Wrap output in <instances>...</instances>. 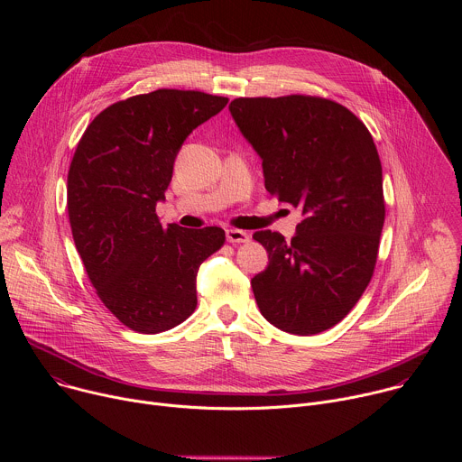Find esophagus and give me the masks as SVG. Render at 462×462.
Listing matches in <instances>:
<instances>
[{"label":"esophagus","mask_w":462,"mask_h":462,"mask_svg":"<svg viewBox=\"0 0 462 462\" xmlns=\"http://www.w3.org/2000/svg\"><path fill=\"white\" fill-rule=\"evenodd\" d=\"M226 241L228 243H234V245H239V243H248L250 241V236L243 230H237V228H230L226 230Z\"/></svg>","instance_id":"1"}]
</instances>
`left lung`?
Wrapping results in <instances>:
<instances>
[{"instance_id": "1", "label": "left lung", "mask_w": 462, "mask_h": 462, "mask_svg": "<svg viewBox=\"0 0 462 462\" xmlns=\"http://www.w3.org/2000/svg\"><path fill=\"white\" fill-rule=\"evenodd\" d=\"M228 109L263 161L267 191L303 216L291 241L254 234L269 252V267L250 282L257 307L285 333L327 331L356 305L376 265L385 205L373 137L321 97L236 98Z\"/></svg>"}]
</instances>
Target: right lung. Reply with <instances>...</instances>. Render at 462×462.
<instances>
[{
  "mask_svg": "<svg viewBox=\"0 0 462 462\" xmlns=\"http://www.w3.org/2000/svg\"><path fill=\"white\" fill-rule=\"evenodd\" d=\"M226 97L157 89L111 104L84 131L68 173V212L91 285L118 321L143 335L197 307L201 263L225 243L219 226H162L155 214L175 157Z\"/></svg>",
  "mask_w": 462,
  "mask_h": 462,
  "instance_id": "add662e5",
  "label": "right lung"
}]
</instances>
